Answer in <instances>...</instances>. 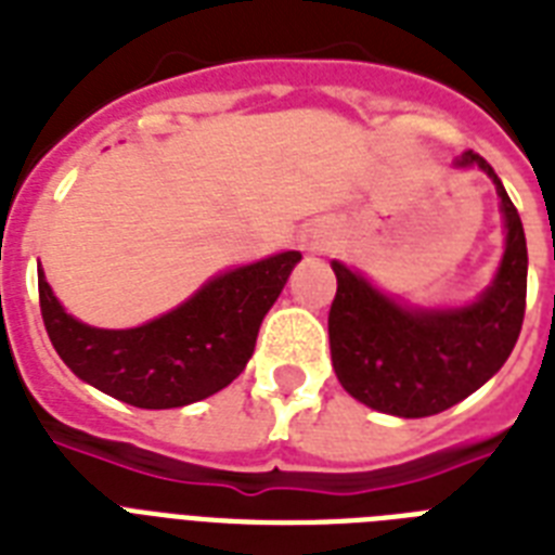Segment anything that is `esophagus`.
I'll use <instances>...</instances> for the list:
<instances>
[{
	"label": "esophagus",
	"mask_w": 555,
	"mask_h": 555,
	"mask_svg": "<svg viewBox=\"0 0 555 555\" xmlns=\"http://www.w3.org/2000/svg\"><path fill=\"white\" fill-rule=\"evenodd\" d=\"M302 250H308L311 256H322V253L331 250V235L325 230H308L302 235Z\"/></svg>",
	"instance_id": "34e87169"
}]
</instances>
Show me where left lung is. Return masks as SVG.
Returning a JSON list of instances; mask_svg holds the SVG:
<instances>
[{
  "mask_svg": "<svg viewBox=\"0 0 555 555\" xmlns=\"http://www.w3.org/2000/svg\"><path fill=\"white\" fill-rule=\"evenodd\" d=\"M457 169L492 178L507 230L495 279L464 308H414L383 294L357 270L331 261L337 296L331 302V363L348 395L395 417H429L487 383L507 363L525 322V227L495 169L473 150Z\"/></svg>",
  "mask_w": 555,
  "mask_h": 555,
  "instance_id": "obj_1",
  "label": "left lung"
}]
</instances>
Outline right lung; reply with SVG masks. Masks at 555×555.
Here are the masks:
<instances>
[{
    "label": "right lung",
    "instance_id": "right-lung-1",
    "mask_svg": "<svg viewBox=\"0 0 555 555\" xmlns=\"http://www.w3.org/2000/svg\"><path fill=\"white\" fill-rule=\"evenodd\" d=\"M299 259V250H285L224 270L158 320L120 331L74 320L39 264V308L51 346L82 383L138 409H178L242 374Z\"/></svg>",
    "mask_w": 555,
    "mask_h": 555
}]
</instances>
